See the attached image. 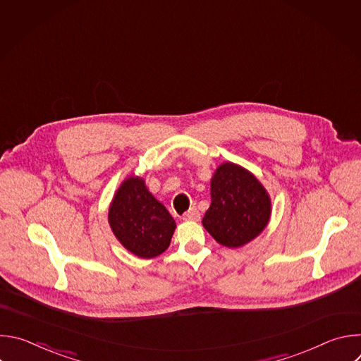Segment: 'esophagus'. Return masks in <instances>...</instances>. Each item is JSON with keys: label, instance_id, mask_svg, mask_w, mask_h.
<instances>
[{"label": "esophagus", "instance_id": "1", "mask_svg": "<svg viewBox=\"0 0 361 361\" xmlns=\"http://www.w3.org/2000/svg\"><path fill=\"white\" fill-rule=\"evenodd\" d=\"M201 219V214L197 209H190L184 216H183V220L184 221H198Z\"/></svg>", "mask_w": 361, "mask_h": 361}]
</instances>
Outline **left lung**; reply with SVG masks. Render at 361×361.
Instances as JSON below:
<instances>
[{
	"label": "left lung",
	"mask_w": 361,
	"mask_h": 361,
	"mask_svg": "<svg viewBox=\"0 0 361 361\" xmlns=\"http://www.w3.org/2000/svg\"><path fill=\"white\" fill-rule=\"evenodd\" d=\"M212 204L202 227L221 245L238 248L267 227L271 217V198L264 185L247 169L226 161L210 181Z\"/></svg>",
	"instance_id": "obj_1"
}]
</instances>
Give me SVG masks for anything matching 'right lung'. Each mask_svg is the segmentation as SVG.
I'll use <instances>...</instances> for the list:
<instances>
[{
    "mask_svg": "<svg viewBox=\"0 0 361 361\" xmlns=\"http://www.w3.org/2000/svg\"><path fill=\"white\" fill-rule=\"evenodd\" d=\"M109 224L113 234L140 259L163 254L176 230V221L154 197L140 176L127 177L110 202Z\"/></svg>",
    "mask_w": 361,
    "mask_h": 361,
    "instance_id": "add662e5",
    "label": "right lung"
}]
</instances>
